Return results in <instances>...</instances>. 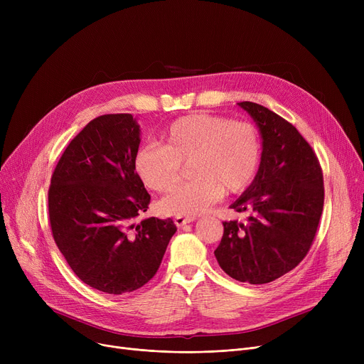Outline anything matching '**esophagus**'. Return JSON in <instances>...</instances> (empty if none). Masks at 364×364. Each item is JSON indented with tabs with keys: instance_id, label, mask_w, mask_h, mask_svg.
Segmentation results:
<instances>
[{
	"instance_id": "esophagus-1",
	"label": "esophagus",
	"mask_w": 364,
	"mask_h": 364,
	"mask_svg": "<svg viewBox=\"0 0 364 364\" xmlns=\"http://www.w3.org/2000/svg\"><path fill=\"white\" fill-rule=\"evenodd\" d=\"M193 221H195V217H183V215H177V217L174 218V223H176V225H177V227H183V225L190 224V223H193Z\"/></svg>"
}]
</instances>
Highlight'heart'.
Here are the masks:
<instances>
[{"label": "heart", "mask_w": 364, "mask_h": 364, "mask_svg": "<svg viewBox=\"0 0 364 364\" xmlns=\"http://www.w3.org/2000/svg\"><path fill=\"white\" fill-rule=\"evenodd\" d=\"M261 159V139L247 121H230L211 113H192L172 121L159 144H146L134 156V169L153 192H169L190 165L193 180L159 203L166 215L208 211L224 193H240L254 180Z\"/></svg>", "instance_id": "b5f03b06"}]
</instances>
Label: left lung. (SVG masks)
<instances>
[{
	"label": "left lung",
	"instance_id": "left-lung-1",
	"mask_svg": "<svg viewBox=\"0 0 364 364\" xmlns=\"http://www.w3.org/2000/svg\"><path fill=\"white\" fill-rule=\"evenodd\" d=\"M237 105L259 128L261 162L252 184L230 205L251 217L246 224L224 221L214 254L230 277L264 284L294 270L309 254L323 211V172L292 124L261 105Z\"/></svg>",
	"mask_w": 364,
	"mask_h": 364
}]
</instances>
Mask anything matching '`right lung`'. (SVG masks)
Returning <instances> with one entry per match:
<instances>
[{"mask_svg":"<svg viewBox=\"0 0 364 364\" xmlns=\"http://www.w3.org/2000/svg\"><path fill=\"white\" fill-rule=\"evenodd\" d=\"M139 146L131 113L102 114L69 143L48 188L57 247L84 283L112 295L136 291L155 276L177 232L171 218L134 224L150 203L134 169Z\"/></svg>","mask_w":364,"mask_h":364,"instance_id":"obj_1","label":"right lung"}]
</instances>
